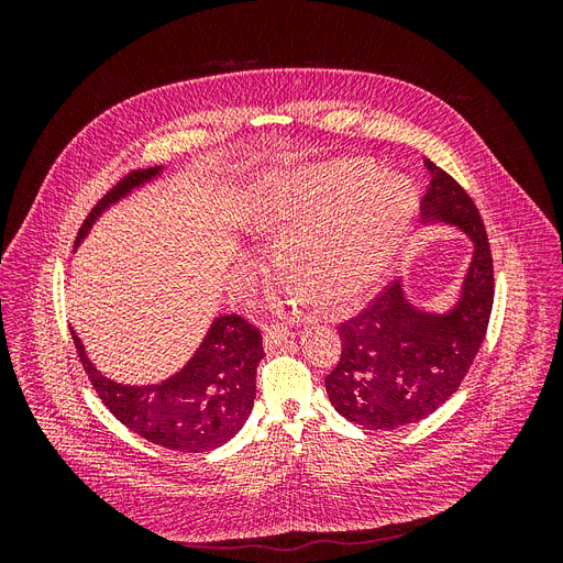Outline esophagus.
Listing matches in <instances>:
<instances>
[{
  "instance_id": "1",
  "label": "esophagus",
  "mask_w": 563,
  "mask_h": 563,
  "mask_svg": "<svg viewBox=\"0 0 563 563\" xmlns=\"http://www.w3.org/2000/svg\"><path fill=\"white\" fill-rule=\"evenodd\" d=\"M288 338H291L288 329H279V327L267 329V333L263 335V345H265V350H275V347L288 343Z\"/></svg>"
}]
</instances>
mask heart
Masks as SVG:
<instances>
[{"label":"heart","mask_w":563,"mask_h":563,"mask_svg":"<svg viewBox=\"0 0 563 563\" xmlns=\"http://www.w3.org/2000/svg\"><path fill=\"white\" fill-rule=\"evenodd\" d=\"M416 216L413 185L343 159L269 178L251 203V228L282 234L279 261L319 310H340L376 282Z\"/></svg>","instance_id":"obj_1"}]
</instances>
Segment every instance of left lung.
Segmentation results:
<instances>
[{"mask_svg": "<svg viewBox=\"0 0 563 563\" xmlns=\"http://www.w3.org/2000/svg\"><path fill=\"white\" fill-rule=\"evenodd\" d=\"M424 166L432 180L420 201V223L467 234L472 258L444 312L418 308L399 279L338 327L343 352L327 376V395L340 416L371 430L413 424L449 401L465 380L490 319L493 258L482 216L446 172L430 159Z\"/></svg>", "mask_w": 563, "mask_h": 563, "instance_id": "1", "label": "left lung"}]
</instances>
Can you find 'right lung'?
I'll return each mask as SVG.
<instances>
[{
    "label": "right lung",
    "mask_w": 563,
    "mask_h": 563,
    "mask_svg": "<svg viewBox=\"0 0 563 563\" xmlns=\"http://www.w3.org/2000/svg\"><path fill=\"white\" fill-rule=\"evenodd\" d=\"M162 172L164 166L141 168L119 180L84 220L75 249L112 203L157 180ZM70 333L98 397L119 422L152 444L180 453H207L228 444L251 416L255 368L265 352L261 331L240 314L216 317L190 362L172 378L152 385H124L103 376L91 364L79 335Z\"/></svg>",
    "instance_id": "obj_1"
}]
</instances>
